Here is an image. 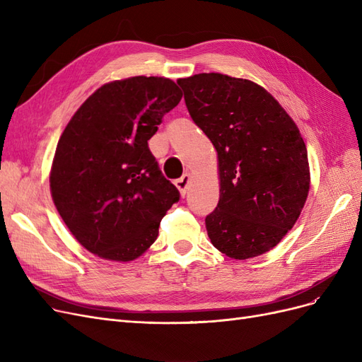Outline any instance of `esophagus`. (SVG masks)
I'll return each mask as SVG.
<instances>
[{"instance_id":"1","label":"esophagus","mask_w":362,"mask_h":362,"mask_svg":"<svg viewBox=\"0 0 362 362\" xmlns=\"http://www.w3.org/2000/svg\"><path fill=\"white\" fill-rule=\"evenodd\" d=\"M190 181H192V175L190 173H184L180 180L175 181V185H177V189L180 190L181 196H184L185 192H187L189 185H190Z\"/></svg>"}]
</instances>
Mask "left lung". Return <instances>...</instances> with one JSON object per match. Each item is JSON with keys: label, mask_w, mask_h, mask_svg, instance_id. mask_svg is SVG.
Here are the masks:
<instances>
[{"label": "left lung", "mask_w": 362, "mask_h": 362, "mask_svg": "<svg viewBox=\"0 0 362 362\" xmlns=\"http://www.w3.org/2000/svg\"><path fill=\"white\" fill-rule=\"evenodd\" d=\"M177 83L217 152L221 198L205 217L208 237L229 258L266 254L298 222L308 198V152L298 125L250 80L211 72Z\"/></svg>", "instance_id": "8db88e82"}]
</instances>
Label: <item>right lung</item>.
I'll use <instances>...</instances> for the list:
<instances>
[{"mask_svg": "<svg viewBox=\"0 0 362 362\" xmlns=\"http://www.w3.org/2000/svg\"><path fill=\"white\" fill-rule=\"evenodd\" d=\"M182 93L164 76H129L95 90L71 117L54 154L49 190L64 225L104 259L139 258L180 199L148 148Z\"/></svg>", "mask_w": 362, "mask_h": 362, "instance_id": "right-lung-1", "label": "right lung"}]
</instances>
